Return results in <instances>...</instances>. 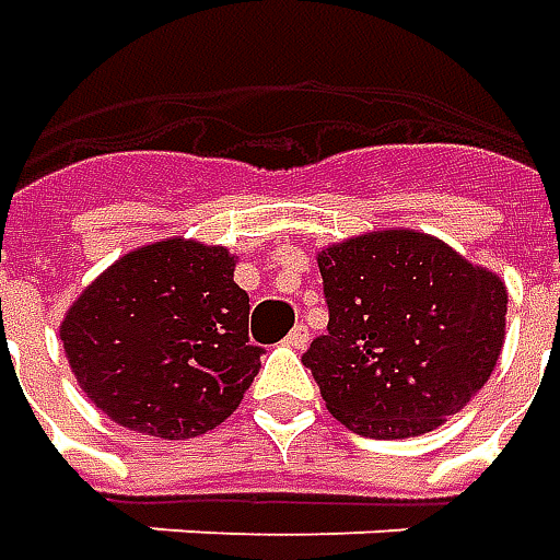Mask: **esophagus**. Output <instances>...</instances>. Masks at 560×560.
<instances>
[{
    "mask_svg": "<svg viewBox=\"0 0 560 560\" xmlns=\"http://www.w3.org/2000/svg\"><path fill=\"white\" fill-rule=\"evenodd\" d=\"M307 341H311V336H307V329L302 324L295 326L292 332H289L287 339H283V345H289V348H295V351H305Z\"/></svg>",
    "mask_w": 560,
    "mask_h": 560,
    "instance_id": "esophagus-1",
    "label": "esophagus"
}]
</instances>
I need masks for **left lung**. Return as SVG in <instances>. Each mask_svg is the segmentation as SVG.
Listing matches in <instances>:
<instances>
[{
  "label": "left lung",
  "instance_id": "left-lung-1",
  "mask_svg": "<svg viewBox=\"0 0 560 560\" xmlns=\"http://www.w3.org/2000/svg\"><path fill=\"white\" fill-rule=\"evenodd\" d=\"M326 336L305 351L326 410L376 441L434 431L481 392L505 341L497 273L419 231H373L317 255Z\"/></svg>",
  "mask_w": 560,
  "mask_h": 560
}]
</instances>
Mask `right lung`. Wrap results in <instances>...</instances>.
<instances>
[{
  "label": "right lung",
  "instance_id": "1",
  "mask_svg": "<svg viewBox=\"0 0 560 560\" xmlns=\"http://www.w3.org/2000/svg\"><path fill=\"white\" fill-rule=\"evenodd\" d=\"M224 246L160 240L82 289L61 324L79 388L116 425L184 441L221 425L261 366Z\"/></svg>",
  "mask_w": 560,
  "mask_h": 560
}]
</instances>
